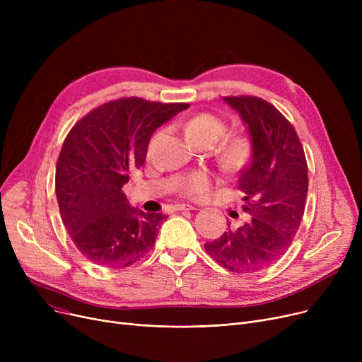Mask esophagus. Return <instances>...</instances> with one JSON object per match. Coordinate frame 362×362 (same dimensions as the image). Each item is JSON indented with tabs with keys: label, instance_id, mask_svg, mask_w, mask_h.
I'll use <instances>...</instances> for the list:
<instances>
[{
	"label": "esophagus",
	"instance_id": "34e87169",
	"mask_svg": "<svg viewBox=\"0 0 362 362\" xmlns=\"http://www.w3.org/2000/svg\"><path fill=\"white\" fill-rule=\"evenodd\" d=\"M175 210L176 211H192V210H197V206L189 205V204H177V205H175Z\"/></svg>",
	"mask_w": 362,
	"mask_h": 362
}]
</instances>
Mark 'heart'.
<instances>
[{"label": "heart", "instance_id": "heart-1", "mask_svg": "<svg viewBox=\"0 0 362 362\" xmlns=\"http://www.w3.org/2000/svg\"><path fill=\"white\" fill-rule=\"evenodd\" d=\"M226 132L223 119L213 112H199L185 123V133L189 141L194 144H211L214 145ZM251 154V141L246 135L236 133L226 139L220 148V163L229 171L240 170ZM213 186L211 175L194 173L187 176L179 186V194L186 198H198L210 191Z\"/></svg>", "mask_w": 362, "mask_h": 362}]
</instances>
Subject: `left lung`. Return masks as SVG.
<instances>
[{
    "instance_id": "obj_1",
    "label": "left lung",
    "mask_w": 362,
    "mask_h": 362,
    "mask_svg": "<svg viewBox=\"0 0 362 362\" xmlns=\"http://www.w3.org/2000/svg\"><path fill=\"white\" fill-rule=\"evenodd\" d=\"M248 126L252 157L239 175L242 206L251 218L227 229L204 248L224 269L251 273L274 264L291 246L308 194L305 152L292 123L270 103L252 95L224 97Z\"/></svg>"
}]
</instances>
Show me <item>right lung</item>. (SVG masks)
<instances>
[{
	"mask_svg": "<svg viewBox=\"0 0 362 362\" xmlns=\"http://www.w3.org/2000/svg\"><path fill=\"white\" fill-rule=\"evenodd\" d=\"M186 103L119 98L90 110L71 127L55 168V195L73 243L89 261L129 267L154 246L161 213L130 208L122 187L145 163L149 139Z\"/></svg>",
	"mask_w": 362,
	"mask_h": 362,
	"instance_id": "obj_1",
	"label": "right lung"
}]
</instances>
